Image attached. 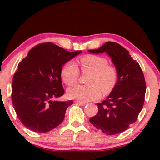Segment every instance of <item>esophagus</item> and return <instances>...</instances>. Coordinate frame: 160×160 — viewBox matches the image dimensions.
<instances>
[{"instance_id": "esophagus-1", "label": "esophagus", "mask_w": 160, "mask_h": 160, "mask_svg": "<svg viewBox=\"0 0 160 160\" xmlns=\"http://www.w3.org/2000/svg\"><path fill=\"white\" fill-rule=\"evenodd\" d=\"M74 102L77 104H79V105H82V106H84V105H85V104H86V102H80V101H78V100L75 101Z\"/></svg>"}]
</instances>
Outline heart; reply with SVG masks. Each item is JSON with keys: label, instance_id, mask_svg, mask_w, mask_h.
I'll return each instance as SVG.
<instances>
[{"label": "heart", "instance_id": "b5f03b06", "mask_svg": "<svg viewBox=\"0 0 160 160\" xmlns=\"http://www.w3.org/2000/svg\"><path fill=\"white\" fill-rule=\"evenodd\" d=\"M81 71L89 74L86 82L89 85H76L68 89L71 98L80 102H87L100 98L102 91L104 95L111 93L117 81V71L115 67L108 64L106 58L96 55H85L79 60ZM61 77L68 86L74 85L80 77V71L73 62L66 63L62 68Z\"/></svg>", "mask_w": 160, "mask_h": 160}]
</instances>
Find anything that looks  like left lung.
Here are the masks:
<instances>
[{"label":"left lung","instance_id":"8db88e82","mask_svg":"<svg viewBox=\"0 0 160 160\" xmlns=\"http://www.w3.org/2000/svg\"><path fill=\"white\" fill-rule=\"evenodd\" d=\"M89 52H107L114 64L118 78L111 93L106 100L98 103V113L89 121L106 135L121 133L137 120L144 105L146 82L143 71L128 51L115 42H107Z\"/></svg>","mask_w":160,"mask_h":160}]
</instances>
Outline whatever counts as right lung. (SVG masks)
<instances>
[{
  "label": "right lung",
  "instance_id": "obj_1",
  "mask_svg": "<svg viewBox=\"0 0 160 160\" xmlns=\"http://www.w3.org/2000/svg\"><path fill=\"white\" fill-rule=\"evenodd\" d=\"M81 52H69L47 42L33 47L19 62L12 78L11 98L18 118L27 128L45 133L63 121L73 101H55L65 93L62 66Z\"/></svg>",
  "mask_w": 160,
  "mask_h": 160
}]
</instances>
